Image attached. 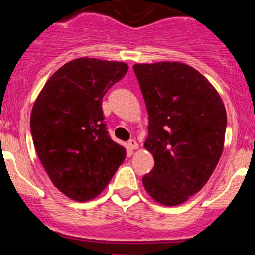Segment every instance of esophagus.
Returning a JSON list of instances; mask_svg holds the SVG:
<instances>
[{
    "label": "esophagus",
    "mask_w": 255,
    "mask_h": 255,
    "mask_svg": "<svg viewBox=\"0 0 255 255\" xmlns=\"http://www.w3.org/2000/svg\"><path fill=\"white\" fill-rule=\"evenodd\" d=\"M128 145H129V148L130 149H138L139 148V144H138V141L135 140V139H131V140L129 141V144H128Z\"/></svg>",
    "instance_id": "34e87169"
}]
</instances>
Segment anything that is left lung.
I'll list each match as a JSON object with an SVG mask.
<instances>
[{
	"mask_svg": "<svg viewBox=\"0 0 255 255\" xmlns=\"http://www.w3.org/2000/svg\"><path fill=\"white\" fill-rule=\"evenodd\" d=\"M149 116L144 148L154 167L144 189L163 206H179L207 184L224 150L226 110L216 88L182 62L134 65Z\"/></svg>",
	"mask_w": 255,
	"mask_h": 255,
	"instance_id": "left-lung-1",
	"label": "left lung"
}]
</instances>
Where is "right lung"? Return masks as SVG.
Returning <instances> with one entry per match:
<instances>
[{
  "label": "right lung",
  "instance_id": "right-lung-1",
  "mask_svg": "<svg viewBox=\"0 0 255 255\" xmlns=\"http://www.w3.org/2000/svg\"><path fill=\"white\" fill-rule=\"evenodd\" d=\"M128 69L125 62L76 58L47 80L35 100L30 130L38 158L70 199L98 197L125 159L126 149L106 130L102 98Z\"/></svg>",
  "mask_w": 255,
  "mask_h": 255
}]
</instances>
